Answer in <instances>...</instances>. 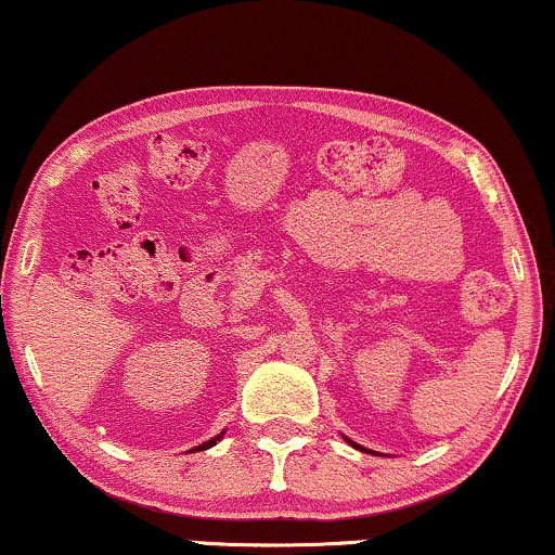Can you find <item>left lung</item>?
Instances as JSON below:
<instances>
[{
	"label": "left lung",
	"mask_w": 555,
	"mask_h": 555,
	"mask_svg": "<svg viewBox=\"0 0 555 555\" xmlns=\"http://www.w3.org/2000/svg\"><path fill=\"white\" fill-rule=\"evenodd\" d=\"M349 447H354V449H360V451H364V454H377V451H372V449H364V447H360V444H354L352 439H347V437H343Z\"/></svg>",
	"instance_id": "8db88e82"
}]
</instances>
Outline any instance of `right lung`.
<instances>
[{
	"label": "right lung",
	"mask_w": 555,
	"mask_h": 555,
	"mask_svg": "<svg viewBox=\"0 0 555 555\" xmlns=\"http://www.w3.org/2000/svg\"><path fill=\"white\" fill-rule=\"evenodd\" d=\"M223 434H225V431H220V434H216V437H212V439H208V441H203V444H201V447H195V449H198V451H203V449H210V447H216V444H218V441H220V439H223ZM195 449H191V451H195Z\"/></svg>",
	"instance_id": "obj_1"
}]
</instances>
